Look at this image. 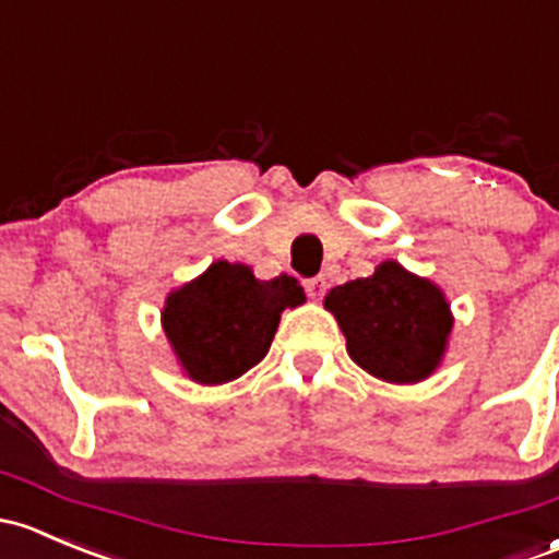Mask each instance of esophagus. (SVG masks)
Returning a JSON list of instances; mask_svg holds the SVG:
<instances>
[{
  "label": "esophagus",
  "instance_id": "34e87169",
  "mask_svg": "<svg viewBox=\"0 0 559 559\" xmlns=\"http://www.w3.org/2000/svg\"><path fill=\"white\" fill-rule=\"evenodd\" d=\"M304 287H307V296H309V298H314V301H320V298L325 296V290H328V282L322 280V277H312V280L304 282Z\"/></svg>",
  "mask_w": 559,
  "mask_h": 559
}]
</instances>
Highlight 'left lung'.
Wrapping results in <instances>:
<instances>
[{"label":"left lung","instance_id":"left-lung-1","mask_svg":"<svg viewBox=\"0 0 559 559\" xmlns=\"http://www.w3.org/2000/svg\"><path fill=\"white\" fill-rule=\"evenodd\" d=\"M325 309L338 320L347 353L371 377L393 384L428 379L444 358L452 312L444 293L401 263L333 287Z\"/></svg>","mask_w":559,"mask_h":559}]
</instances>
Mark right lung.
I'll list each match as a JSON object with an SVG mask.
<instances>
[{
    "mask_svg": "<svg viewBox=\"0 0 559 559\" xmlns=\"http://www.w3.org/2000/svg\"><path fill=\"white\" fill-rule=\"evenodd\" d=\"M304 301L296 277L263 282L245 263L215 261L169 293L160 325L193 382L223 384L266 358L280 314Z\"/></svg>",
    "mask_w": 559,
    "mask_h": 559,
    "instance_id": "add662e5",
    "label": "right lung"
}]
</instances>
